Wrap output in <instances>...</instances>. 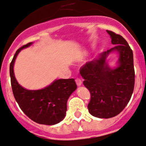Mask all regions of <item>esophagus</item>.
<instances>
[{
	"label": "esophagus",
	"instance_id": "34e87169",
	"mask_svg": "<svg viewBox=\"0 0 146 146\" xmlns=\"http://www.w3.org/2000/svg\"><path fill=\"white\" fill-rule=\"evenodd\" d=\"M75 82H76V84H77V86H80V85H82V80H80V78L76 79Z\"/></svg>",
	"mask_w": 146,
	"mask_h": 146
}]
</instances>
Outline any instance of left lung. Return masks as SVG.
Listing matches in <instances>:
<instances>
[{
  "label": "left lung",
  "instance_id": "left-lung-1",
  "mask_svg": "<svg viewBox=\"0 0 146 146\" xmlns=\"http://www.w3.org/2000/svg\"><path fill=\"white\" fill-rule=\"evenodd\" d=\"M111 43L110 50L89 61L80 69L83 84L90 93L88 109L98 118L109 119L118 115L127 105L135 85L133 53L122 36L109 30ZM111 52L118 54L117 66L111 68L106 61Z\"/></svg>",
  "mask_w": 146,
  "mask_h": 146
}]
</instances>
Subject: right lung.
<instances>
[{
  "label": "right lung",
  "mask_w": 146,
  "mask_h": 146,
  "mask_svg": "<svg viewBox=\"0 0 146 146\" xmlns=\"http://www.w3.org/2000/svg\"><path fill=\"white\" fill-rule=\"evenodd\" d=\"M33 43L29 42L19 48L11 62L12 91L20 109L30 119L40 125H56L66 116L67 100L77 89V85L74 79H59L40 90H27L21 87L14 75V62L19 53Z\"/></svg>",
  "instance_id": "add662e5"
}]
</instances>
